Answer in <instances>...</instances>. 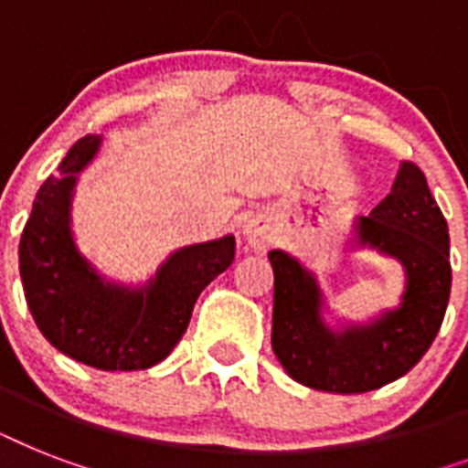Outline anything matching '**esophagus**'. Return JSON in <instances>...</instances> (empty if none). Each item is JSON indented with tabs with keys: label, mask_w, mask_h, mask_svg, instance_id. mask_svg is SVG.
I'll return each mask as SVG.
<instances>
[{
	"label": "esophagus",
	"mask_w": 468,
	"mask_h": 468,
	"mask_svg": "<svg viewBox=\"0 0 468 468\" xmlns=\"http://www.w3.org/2000/svg\"><path fill=\"white\" fill-rule=\"evenodd\" d=\"M242 235H245V240H248L255 250L267 248L271 242V238H274L270 220L264 218V216H250V218L245 220V226H242Z\"/></svg>",
	"instance_id": "obj_1"
}]
</instances>
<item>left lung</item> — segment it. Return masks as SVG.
<instances>
[{
    "label": "left lung",
    "instance_id": "8db88e82",
    "mask_svg": "<svg viewBox=\"0 0 468 468\" xmlns=\"http://www.w3.org/2000/svg\"><path fill=\"white\" fill-rule=\"evenodd\" d=\"M347 245L377 250L403 267L400 303L364 323L330 325L318 277L284 250H271V349L286 374L327 393H367L413 369L440 333L450 303V230L425 175L403 162L391 194L356 216Z\"/></svg>",
    "mask_w": 468,
    "mask_h": 468
}]
</instances>
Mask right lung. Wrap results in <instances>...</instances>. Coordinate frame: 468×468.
<instances>
[{
    "label": "right lung",
    "mask_w": 468,
    "mask_h": 468,
    "mask_svg": "<svg viewBox=\"0 0 468 468\" xmlns=\"http://www.w3.org/2000/svg\"><path fill=\"white\" fill-rule=\"evenodd\" d=\"M101 135H84L48 176L18 242V271L36 325L55 349L101 371L150 369L175 349L198 293L233 264L235 238L175 250L141 286L106 279L80 252L72 198Z\"/></svg>",
    "instance_id": "1"
}]
</instances>
